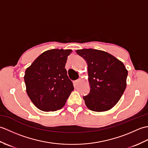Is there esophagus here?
Wrapping results in <instances>:
<instances>
[{"label": "esophagus", "mask_w": 148, "mask_h": 148, "mask_svg": "<svg viewBox=\"0 0 148 148\" xmlns=\"http://www.w3.org/2000/svg\"><path fill=\"white\" fill-rule=\"evenodd\" d=\"M80 81H81V79H77L74 81V83L76 84V85H77V84L80 83Z\"/></svg>", "instance_id": "1"}]
</instances>
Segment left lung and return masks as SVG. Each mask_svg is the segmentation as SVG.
Listing matches in <instances>:
<instances>
[{
  "instance_id": "8db88e82",
  "label": "left lung",
  "mask_w": 148,
  "mask_h": 148,
  "mask_svg": "<svg viewBox=\"0 0 148 148\" xmlns=\"http://www.w3.org/2000/svg\"><path fill=\"white\" fill-rule=\"evenodd\" d=\"M88 65L90 90L83 98L93 111L111 109L120 99L127 86L128 71L124 64L109 53L94 49L76 50Z\"/></svg>"
}]
</instances>
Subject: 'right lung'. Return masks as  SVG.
Masks as SVG:
<instances>
[{
	"label": "right lung",
	"mask_w": 148,
	"mask_h": 148,
	"mask_svg": "<svg viewBox=\"0 0 148 148\" xmlns=\"http://www.w3.org/2000/svg\"><path fill=\"white\" fill-rule=\"evenodd\" d=\"M71 52V49L48 50L25 71L27 93L34 104L41 111L60 109L74 90L73 83L65 69Z\"/></svg>",
	"instance_id": "add662e5"
}]
</instances>
